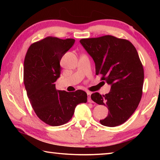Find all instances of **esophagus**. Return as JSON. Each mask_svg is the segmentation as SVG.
<instances>
[{
    "mask_svg": "<svg viewBox=\"0 0 160 160\" xmlns=\"http://www.w3.org/2000/svg\"><path fill=\"white\" fill-rule=\"evenodd\" d=\"M91 92H88V102L92 103V100L91 99Z\"/></svg>",
    "mask_w": 160,
    "mask_h": 160,
    "instance_id": "esophagus-1",
    "label": "esophagus"
}]
</instances>
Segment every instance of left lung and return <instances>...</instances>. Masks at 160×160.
I'll use <instances>...</instances> for the list:
<instances>
[{
    "mask_svg": "<svg viewBox=\"0 0 160 160\" xmlns=\"http://www.w3.org/2000/svg\"><path fill=\"white\" fill-rule=\"evenodd\" d=\"M95 63L96 75L111 85L105 95L92 94L91 99L107 106L109 114L102 125L114 127L125 123L137 109L142 94L144 70L131 42L112 35L80 39Z\"/></svg>",
    "mask_w": 160,
    "mask_h": 160,
    "instance_id": "left-lung-1",
    "label": "left lung"
}]
</instances>
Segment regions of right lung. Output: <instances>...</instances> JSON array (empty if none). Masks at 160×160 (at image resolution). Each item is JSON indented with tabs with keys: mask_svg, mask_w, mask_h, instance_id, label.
I'll return each instance as SVG.
<instances>
[{
	"mask_svg": "<svg viewBox=\"0 0 160 160\" xmlns=\"http://www.w3.org/2000/svg\"><path fill=\"white\" fill-rule=\"evenodd\" d=\"M75 43L74 39L47 37L29 47L24 61V84L35 113L43 122L58 126L71 119L78 104L86 103L87 93L58 90L60 61Z\"/></svg>",
	"mask_w": 160,
	"mask_h": 160,
	"instance_id": "right-lung-1",
	"label": "right lung"
}]
</instances>
